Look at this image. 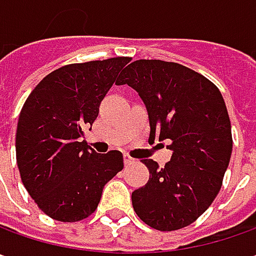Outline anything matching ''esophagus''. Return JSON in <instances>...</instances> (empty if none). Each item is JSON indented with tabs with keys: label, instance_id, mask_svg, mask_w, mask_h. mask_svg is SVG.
<instances>
[{
	"label": "esophagus",
	"instance_id": "obj_1",
	"mask_svg": "<svg viewBox=\"0 0 256 256\" xmlns=\"http://www.w3.org/2000/svg\"><path fill=\"white\" fill-rule=\"evenodd\" d=\"M123 158H124V164H126V166H128V164H132L133 162H134V158H133V157H130L128 154L123 156Z\"/></svg>",
	"mask_w": 256,
	"mask_h": 256
}]
</instances>
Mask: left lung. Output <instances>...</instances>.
Listing matches in <instances>:
<instances>
[{"label":"left lung","instance_id":"obj_1","mask_svg":"<svg viewBox=\"0 0 256 256\" xmlns=\"http://www.w3.org/2000/svg\"><path fill=\"white\" fill-rule=\"evenodd\" d=\"M116 84H128L144 102L148 142H168L164 167L144 158L150 178L133 191L138 218L158 231H176L206 212L222 186L232 152L231 122L222 94L206 76L176 62L140 59Z\"/></svg>","mask_w":256,"mask_h":256}]
</instances>
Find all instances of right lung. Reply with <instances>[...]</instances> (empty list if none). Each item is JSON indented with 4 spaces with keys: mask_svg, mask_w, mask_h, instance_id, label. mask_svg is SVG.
I'll return each mask as SVG.
<instances>
[{
    "mask_svg": "<svg viewBox=\"0 0 256 256\" xmlns=\"http://www.w3.org/2000/svg\"><path fill=\"white\" fill-rule=\"evenodd\" d=\"M126 56L70 64L46 75L25 100L15 150L21 180L40 211L56 221L88 218L120 170L123 154H98L82 142Z\"/></svg>",
    "mask_w": 256,
    "mask_h": 256,
    "instance_id": "right-lung-1",
    "label": "right lung"
}]
</instances>
